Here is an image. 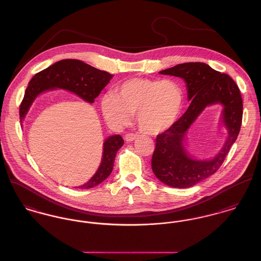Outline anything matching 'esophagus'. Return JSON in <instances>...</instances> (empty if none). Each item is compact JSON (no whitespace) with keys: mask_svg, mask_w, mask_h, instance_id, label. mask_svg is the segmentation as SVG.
I'll list each match as a JSON object with an SVG mask.
<instances>
[{"mask_svg":"<svg viewBox=\"0 0 261 261\" xmlns=\"http://www.w3.org/2000/svg\"><path fill=\"white\" fill-rule=\"evenodd\" d=\"M137 135L136 134H130V133H128V134H126L125 136H124V139L126 140V141H133V140H135V139H137Z\"/></svg>","mask_w":261,"mask_h":261,"instance_id":"1","label":"esophagus"}]
</instances>
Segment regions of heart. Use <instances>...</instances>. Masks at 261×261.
Returning <instances> with one entry per match:
<instances>
[{"label":"heart","mask_w":261,"mask_h":261,"mask_svg":"<svg viewBox=\"0 0 261 261\" xmlns=\"http://www.w3.org/2000/svg\"><path fill=\"white\" fill-rule=\"evenodd\" d=\"M182 104V89L173 80L133 78L116 88L115 95H105L101 108L111 124L125 125L136 114L139 129L155 136L173 124Z\"/></svg>","instance_id":"heart-1"}]
</instances>
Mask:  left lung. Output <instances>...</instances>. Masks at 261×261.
<instances>
[{"label":"left lung","mask_w":261,"mask_h":261,"mask_svg":"<svg viewBox=\"0 0 261 261\" xmlns=\"http://www.w3.org/2000/svg\"><path fill=\"white\" fill-rule=\"evenodd\" d=\"M159 73L182 78L187 86L188 101L191 102L178 121L157 136L151 159L152 171L170 187L189 188L216 173L223 164L241 130L243 98L238 85L227 74L216 71L203 62L182 63ZM215 103L224 106L222 117L229 137L213 160H194L184 146L188 129L207 105Z\"/></svg>","instance_id":"left-lung-1"}]
</instances>
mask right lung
<instances>
[{"mask_svg":"<svg viewBox=\"0 0 261 261\" xmlns=\"http://www.w3.org/2000/svg\"><path fill=\"white\" fill-rule=\"evenodd\" d=\"M112 77V74L97 69L81 60H60L46 69L36 73L32 78L19 106V120L21 122L24 119L30 107L40 93L56 88L70 91L88 103H94ZM122 144L123 139L119 135L106 139L102 162L97 172L87 183L78 188H93L107 179L113 170L116 154Z\"/></svg>","mask_w":261,"mask_h":261,"instance_id":"add662e5","label":"right lung"}]
</instances>
